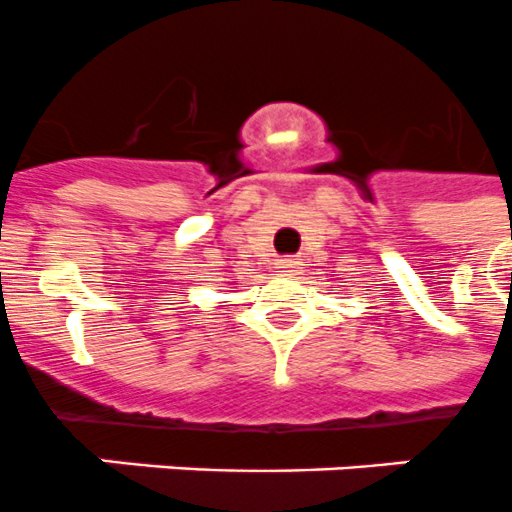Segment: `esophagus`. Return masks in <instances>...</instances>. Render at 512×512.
I'll return each mask as SVG.
<instances>
[{
    "instance_id": "1",
    "label": "esophagus",
    "mask_w": 512,
    "mask_h": 512,
    "mask_svg": "<svg viewBox=\"0 0 512 512\" xmlns=\"http://www.w3.org/2000/svg\"><path fill=\"white\" fill-rule=\"evenodd\" d=\"M294 268H297V260H292V257H286V260H278L276 263V273H294Z\"/></svg>"
}]
</instances>
